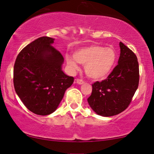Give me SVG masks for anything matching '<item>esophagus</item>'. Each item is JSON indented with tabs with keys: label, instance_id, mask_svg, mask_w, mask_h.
Here are the masks:
<instances>
[{
	"label": "esophagus",
	"instance_id": "34e87169",
	"mask_svg": "<svg viewBox=\"0 0 154 154\" xmlns=\"http://www.w3.org/2000/svg\"><path fill=\"white\" fill-rule=\"evenodd\" d=\"M75 82L77 84H79V85H82V84L84 83V81H83V80H81V79H76V80H75Z\"/></svg>",
	"mask_w": 154,
	"mask_h": 154
}]
</instances>
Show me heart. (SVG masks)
<instances>
[{"mask_svg":"<svg viewBox=\"0 0 154 154\" xmlns=\"http://www.w3.org/2000/svg\"><path fill=\"white\" fill-rule=\"evenodd\" d=\"M66 64L71 71L79 70V64L85 65V72L95 81L104 79L116 62V53L112 48L90 45L77 49L73 55L66 54Z\"/></svg>","mask_w":154,"mask_h":154,"instance_id":"obj_1","label":"heart"}]
</instances>
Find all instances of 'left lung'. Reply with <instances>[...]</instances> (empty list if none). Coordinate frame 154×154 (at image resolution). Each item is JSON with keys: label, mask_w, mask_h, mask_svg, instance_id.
<instances>
[{"label": "left lung", "mask_w": 154, "mask_h": 154, "mask_svg": "<svg viewBox=\"0 0 154 154\" xmlns=\"http://www.w3.org/2000/svg\"><path fill=\"white\" fill-rule=\"evenodd\" d=\"M119 45V64L106 80L92 84V94L88 99L91 109L102 116H113L127 109L138 88L137 58L123 43L120 42Z\"/></svg>", "instance_id": "8db88e82"}]
</instances>
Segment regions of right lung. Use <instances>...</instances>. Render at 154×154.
<instances>
[{
	"label": "right lung",
	"mask_w": 154,
	"mask_h": 154,
	"mask_svg": "<svg viewBox=\"0 0 154 154\" xmlns=\"http://www.w3.org/2000/svg\"><path fill=\"white\" fill-rule=\"evenodd\" d=\"M43 36L31 42L17 57L14 87L25 106L35 114L49 115L57 109L73 78L62 71L64 57Z\"/></svg>",
	"instance_id": "add662e5"
}]
</instances>
